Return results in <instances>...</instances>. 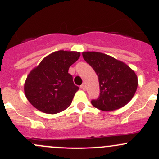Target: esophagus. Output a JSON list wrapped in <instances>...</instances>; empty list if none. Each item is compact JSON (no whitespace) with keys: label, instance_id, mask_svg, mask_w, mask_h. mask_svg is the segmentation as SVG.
Masks as SVG:
<instances>
[{"label":"esophagus","instance_id":"esophagus-1","mask_svg":"<svg viewBox=\"0 0 159 159\" xmlns=\"http://www.w3.org/2000/svg\"><path fill=\"white\" fill-rule=\"evenodd\" d=\"M81 89H82L83 91H85V89H86L85 84H81Z\"/></svg>","mask_w":159,"mask_h":159}]
</instances>
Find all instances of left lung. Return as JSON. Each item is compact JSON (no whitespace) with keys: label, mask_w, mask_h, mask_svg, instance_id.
<instances>
[{"label":"left lung","mask_w":159,"mask_h":159,"mask_svg":"<svg viewBox=\"0 0 159 159\" xmlns=\"http://www.w3.org/2000/svg\"><path fill=\"white\" fill-rule=\"evenodd\" d=\"M82 55L98 77L100 95L91 101L93 106L111 111L127 105L138 87V78L134 70L124 62L103 53L86 51Z\"/></svg>","instance_id":"left-lung-1"}]
</instances>
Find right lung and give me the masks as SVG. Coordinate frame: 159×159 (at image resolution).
<instances>
[{"mask_svg": "<svg viewBox=\"0 0 159 159\" xmlns=\"http://www.w3.org/2000/svg\"><path fill=\"white\" fill-rule=\"evenodd\" d=\"M80 55L78 51H54L30 70L24 90L35 108L44 113L57 114L70 106L79 88L74 84L68 69Z\"/></svg>", "mask_w": 159, "mask_h": 159, "instance_id": "right-lung-1", "label": "right lung"}]
</instances>
